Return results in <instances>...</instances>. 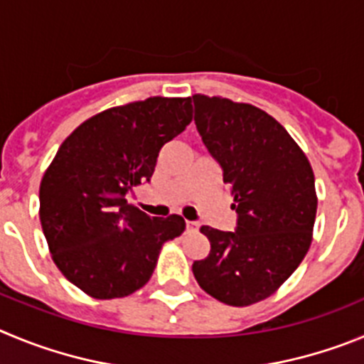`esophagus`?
<instances>
[{
    "label": "esophagus",
    "instance_id": "1",
    "mask_svg": "<svg viewBox=\"0 0 364 364\" xmlns=\"http://www.w3.org/2000/svg\"><path fill=\"white\" fill-rule=\"evenodd\" d=\"M198 223L196 221H186V228H188V230H198Z\"/></svg>",
    "mask_w": 364,
    "mask_h": 364
}]
</instances>
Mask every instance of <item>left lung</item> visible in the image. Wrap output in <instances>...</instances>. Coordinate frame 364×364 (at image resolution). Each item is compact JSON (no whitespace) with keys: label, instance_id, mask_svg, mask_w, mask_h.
<instances>
[{"label":"left lung","instance_id":"left-lung-1","mask_svg":"<svg viewBox=\"0 0 364 364\" xmlns=\"http://www.w3.org/2000/svg\"><path fill=\"white\" fill-rule=\"evenodd\" d=\"M196 129L230 186L235 232L201 227L210 254L194 261L199 287L248 306L276 292L312 243L317 196L312 166L290 134L257 107L196 94Z\"/></svg>","mask_w":364,"mask_h":364}]
</instances>
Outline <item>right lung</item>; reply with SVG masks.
Listing matches in <instances>:
<instances>
[{"label":"right lung","instance_id":"obj_1","mask_svg":"<svg viewBox=\"0 0 364 364\" xmlns=\"http://www.w3.org/2000/svg\"><path fill=\"white\" fill-rule=\"evenodd\" d=\"M192 121L190 97H149L81 123L61 143L39 186V219L61 274L96 299L139 290L181 215L150 218L127 201L150 181L159 150Z\"/></svg>","mask_w":364,"mask_h":364}]
</instances>
